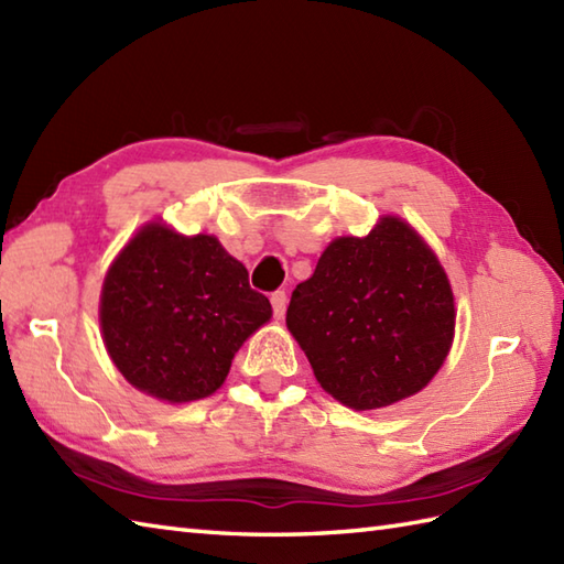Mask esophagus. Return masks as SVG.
I'll use <instances>...</instances> for the list:
<instances>
[{"instance_id": "esophagus-1", "label": "esophagus", "mask_w": 564, "mask_h": 564, "mask_svg": "<svg viewBox=\"0 0 564 564\" xmlns=\"http://www.w3.org/2000/svg\"><path fill=\"white\" fill-rule=\"evenodd\" d=\"M285 305H289V295H285V291H275L271 295V307H273V315L279 319L285 315Z\"/></svg>"}]
</instances>
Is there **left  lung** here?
<instances>
[{
  "mask_svg": "<svg viewBox=\"0 0 564 564\" xmlns=\"http://www.w3.org/2000/svg\"><path fill=\"white\" fill-rule=\"evenodd\" d=\"M285 325L334 400L378 410L436 376L455 307L434 251L388 215L368 237L334 239L315 273L295 285Z\"/></svg>",
  "mask_w": 564,
  "mask_h": 564,
  "instance_id": "obj_1",
  "label": "left lung"
}]
</instances>
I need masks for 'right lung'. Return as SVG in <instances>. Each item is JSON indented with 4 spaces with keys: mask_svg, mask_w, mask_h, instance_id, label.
I'll return each instance as SVG.
<instances>
[{
    "mask_svg": "<svg viewBox=\"0 0 564 564\" xmlns=\"http://www.w3.org/2000/svg\"><path fill=\"white\" fill-rule=\"evenodd\" d=\"M101 332L116 368L164 402L208 398L251 332L271 317L267 295L210 235L148 225L106 273Z\"/></svg>",
    "mask_w": 564,
    "mask_h": 564,
    "instance_id": "1",
    "label": "right lung"
}]
</instances>
